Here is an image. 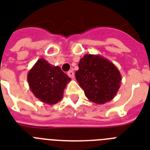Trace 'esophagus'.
I'll return each instance as SVG.
<instances>
[{
	"mask_svg": "<svg viewBox=\"0 0 150 150\" xmlns=\"http://www.w3.org/2000/svg\"><path fill=\"white\" fill-rule=\"evenodd\" d=\"M68 75L70 78L73 79V78L75 77V73H74V71H73L71 70V71H68Z\"/></svg>",
	"mask_w": 150,
	"mask_h": 150,
	"instance_id": "34e87169",
	"label": "esophagus"
}]
</instances>
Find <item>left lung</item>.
Masks as SVG:
<instances>
[{"label": "left lung", "instance_id": "1", "mask_svg": "<svg viewBox=\"0 0 150 150\" xmlns=\"http://www.w3.org/2000/svg\"><path fill=\"white\" fill-rule=\"evenodd\" d=\"M79 68L75 78L90 101L103 104L114 98L121 86V75L111 61L100 55L86 54Z\"/></svg>", "mask_w": 150, "mask_h": 150}]
</instances>
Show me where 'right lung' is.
Instances as JSON below:
<instances>
[{"label":"right lung","instance_id":"obj_1","mask_svg":"<svg viewBox=\"0 0 150 150\" xmlns=\"http://www.w3.org/2000/svg\"><path fill=\"white\" fill-rule=\"evenodd\" d=\"M29 89L41 102L53 105L62 99L64 90L71 81L58 66L39 59L27 75Z\"/></svg>","mask_w":150,"mask_h":150}]
</instances>
